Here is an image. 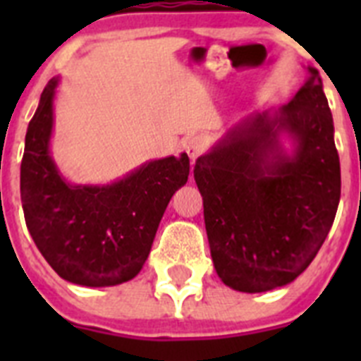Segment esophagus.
Instances as JSON below:
<instances>
[{
	"label": "esophagus",
	"instance_id": "34e87169",
	"mask_svg": "<svg viewBox=\"0 0 361 361\" xmlns=\"http://www.w3.org/2000/svg\"><path fill=\"white\" fill-rule=\"evenodd\" d=\"M206 146H208V142H206V139H204L202 135L191 137L190 141L186 142V152H188V155H190L191 164L195 162L197 157H200V155L206 152Z\"/></svg>",
	"mask_w": 361,
	"mask_h": 361
}]
</instances>
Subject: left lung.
<instances>
[{"instance_id":"obj_1","label":"left lung","mask_w":361,"mask_h":361,"mask_svg":"<svg viewBox=\"0 0 361 361\" xmlns=\"http://www.w3.org/2000/svg\"><path fill=\"white\" fill-rule=\"evenodd\" d=\"M307 70L288 104L242 119L195 162L213 266L235 291L291 283L334 222L342 177L333 116L320 73Z\"/></svg>"}]
</instances>
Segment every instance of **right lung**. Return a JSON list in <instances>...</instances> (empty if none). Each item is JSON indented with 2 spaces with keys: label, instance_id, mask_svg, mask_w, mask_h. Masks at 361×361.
Returning <instances> with one entry per match:
<instances>
[{
  "label": "right lung",
  "instance_id": "add662e5",
  "mask_svg": "<svg viewBox=\"0 0 361 361\" xmlns=\"http://www.w3.org/2000/svg\"><path fill=\"white\" fill-rule=\"evenodd\" d=\"M57 85L54 78L44 86L25 137V222L61 279L86 288L128 282L145 266L166 206L188 183L190 159L180 153L145 162L103 186L66 183L50 153Z\"/></svg>",
  "mask_w": 361,
  "mask_h": 361
}]
</instances>
